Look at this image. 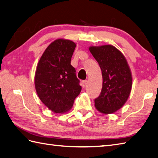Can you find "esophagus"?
<instances>
[{
  "instance_id": "34e87169",
  "label": "esophagus",
  "mask_w": 158,
  "mask_h": 158,
  "mask_svg": "<svg viewBox=\"0 0 158 158\" xmlns=\"http://www.w3.org/2000/svg\"><path fill=\"white\" fill-rule=\"evenodd\" d=\"M87 83H88V81H87V80H85V81H82V87H83V88H85V87L87 85Z\"/></svg>"
}]
</instances>
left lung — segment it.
Segmentation results:
<instances>
[{"label": "left lung", "mask_w": 158, "mask_h": 158, "mask_svg": "<svg viewBox=\"0 0 158 158\" xmlns=\"http://www.w3.org/2000/svg\"><path fill=\"white\" fill-rule=\"evenodd\" d=\"M91 52L102 70V88L94 100L98 111L104 114L116 112L130 96L132 77L127 60L115 47L110 45L90 46Z\"/></svg>", "instance_id": "obj_1"}]
</instances>
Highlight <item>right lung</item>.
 Masks as SVG:
<instances>
[{
  "instance_id": "right-lung-1",
  "label": "right lung",
  "mask_w": 158,
  "mask_h": 158,
  "mask_svg": "<svg viewBox=\"0 0 158 158\" xmlns=\"http://www.w3.org/2000/svg\"><path fill=\"white\" fill-rule=\"evenodd\" d=\"M76 43L58 39L53 41L40 58L35 75L36 92L41 102L56 113L72 108L81 91L75 69L70 64Z\"/></svg>"
}]
</instances>
